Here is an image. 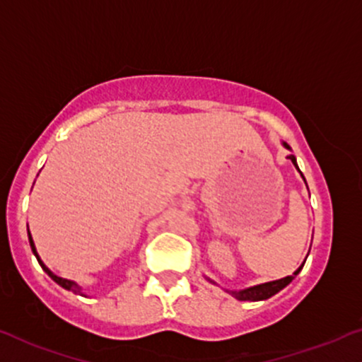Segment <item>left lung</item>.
Returning a JSON list of instances; mask_svg holds the SVG:
<instances>
[{
    "label": "left lung",
    "instance_id": "8db88e82",
    "mask_svg": "<svg viewBox=\"0 0 362 362\" xmlns=\"http://www.w3.org/2000/svg\"><path fill=\"white\" fill-rule=\"evenodd\" d=\"M281 144H284V148H287L288 151H292V149H291V146H288L287 142H281ZM287 158H288V160H291V161L293 163V166H296V168L299 170V166H297V160H296V156H293V154H288ZM299 173H300V170H299ZM300 177L304 178V175L300 173ZM304 182H305V178H304ZM304 263H305V261H304ZM304 263L300 264L299 268H297L296 272H293L291 276L280 278V280L266 281V284L252 285V287L242 288V291H228V288H225V291L228 292V293H232V296L235 297L237 300H251V303H256V300H266V299H269V297H272V296H275V293L280 292L281 288H285V287H287V285L291 284V281L293 280V278H296L297 273H299L300 269H303ZM206 280H209V281H211V284H216V281H213L211 278H208V276H206Z\"/></svg>",
    "mask_w": 362,
    "mask_h": 362
}]
</instances>
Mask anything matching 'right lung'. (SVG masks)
<instances>
[{"instance_id": "add662e5", "label": "right lung", "mask_w": 362, "mask_h": 362, "mask_svg": "<svg viewBox=\"0 0 362 362\" xmlns=\"http://www.w3.org/2000/svg\"><path fill=\"white\" fill-rule=\"evenodd\" d=\"M27 235H29V242H30V249H33V252H34V256L37 257V261H39V264H41V268L45 269V272L47 273V275H49L51 278H53L54 281H57V284L59 285V287H63L65 288V291H70V292H74V293H78V296H84V297H87L84 292H82V287L81 285L77 284V281H74V280H66V278H62V276H58V275H54L53 272H51L49 268H47V266L42 263V259L41 257H39V254H37V249H35V244H34V240H33V235H30V232H29V225H27Z\"/></svg>"}]
</instances>
